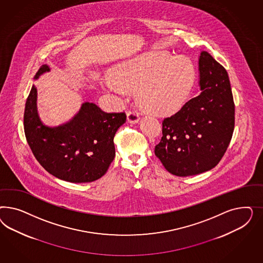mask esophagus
I'll return each mask as SVG.
<instances>
[{"label": "esophagus", "instance_id": "1", "mask_svg": "<svg viewBox=\"0 0 263 263\" xmlns=\"http://www.w3.org/2000/svg\"><path fill=\"white\" fill-rule=\"evenodd\" d=\"M127 120L130 123H137L139 121V112L137 110H130L127 112Z\"/></svg>", "mask_w": 263, "mask_h": 263}]
</instances>
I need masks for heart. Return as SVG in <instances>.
<instances>
[{"instance_id":"1","label":"heart","mask_w":263,"mask_h":263,"mask_svg":"<svg viewBox=\"0 0 263 263\" xmlns=\"http://www.w3.org/2000/svg\"><path fill=\"white\" fill-rule=\"evenodd\" d=\"M196 70L188 58L152 51L120 64L105 80L109 90H135L143 105L158 115L178 110L190 93Z\"/></svg>"}]
</instances>
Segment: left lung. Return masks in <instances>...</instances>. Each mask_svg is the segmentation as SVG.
I'll return each instance as SVG.
<instances>
[{
  "instance_id": "1",
  "label": "left lung",
  "mask_w": 263,
  "mask_h": 263,
  "mask_svg": "<svg viewBox=\"0 0 263 263\" xmlns=\"http://www.w3.org/2000/svg\"><path fill=\"white\" fill-rule=\"evenodd\" d=\"M201 92L162 122L155 155L168 173L189 176L218 165L231 143L234 102L228 72L209 53L199 58Z\"/></svg>"
}]
</instances>
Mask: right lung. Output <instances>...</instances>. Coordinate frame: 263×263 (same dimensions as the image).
Listing matches in <instances>:
<instances>
[{"label": "right lung", "mask_w": 263, "mask_h": 263, "mask_svg": "<svg viewBox=\"0 0 263 263\" xmlns=\"http://www.w3.org/2000/svg\"><path fill=\"white\" fill-rule=\"evenodd\" d=\"M47 71L49 66L42 65L34 79ZM36 96L32 85L25 106L24 130L40 165L73 183L92 182L103 176L115 158L114 137L126 121L125 112H106L96 104L85 102L70 121L50 127L40 119Z\"/></svg>", "instance_id": "add662e5"}]
</instances>
